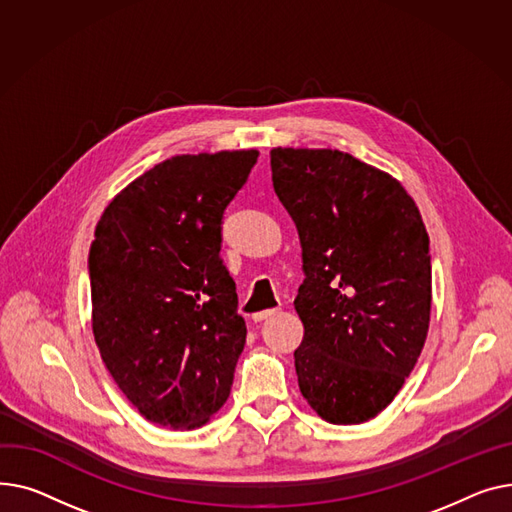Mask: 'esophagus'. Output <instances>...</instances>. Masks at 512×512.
Instances as JSON below:
<instances>
[{"label": "esophagus", "mask_w": 512, "mask_h": 512, "mask_svg": "<svg viewBox=\"0 0 512 512\" xmlns=\"http://www.w3.org/2000/svg\"><path fill=\"white\" fill-rule=\"evenodd\" d=\"M275 314H277V308L262 310V312H256V314H252V320H254V322H262V320H266V318H270V316H275Z\"/></svg>", "instance_id": "34e87169"}]
</instances>
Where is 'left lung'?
<instances>
[{"label": "left lung", "mask_w": 512, "mask_h": 512, "mask_svg": "<svg viewBox=\"0 0 512 512\" xmlns=\"http://www.w3.org/2000/svg\"><path fill=\"white\" fill-rule=\"evenodd\" d=\"M270 169L302 244L299 390L330 424L368 422L395 399L428 337L426 225L395 177L341 150L279 146Z\"/></svg>", "instance_id": "obj_1"}]
</instances>
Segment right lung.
I'll return each instance as SVG.
<instances>
[{
    "mask_svg": "<svg viewBox=\"0 0 512 512\" xmlns=\"http://www.w3.org/2000/svg\"><path fill=\"white\" fill-rule=\"evenodd\" d=\"M258 150L171 157L119 192L88 254L93 333L119 390L148 422L204 426L229 397L246 343L221 260L227 204Z\"/></svg>",
    "mask_w": 512,
    "mask_h": 512,
    "instance_id": "add662e5",
    "label": "right lung"
}]
</instances>
